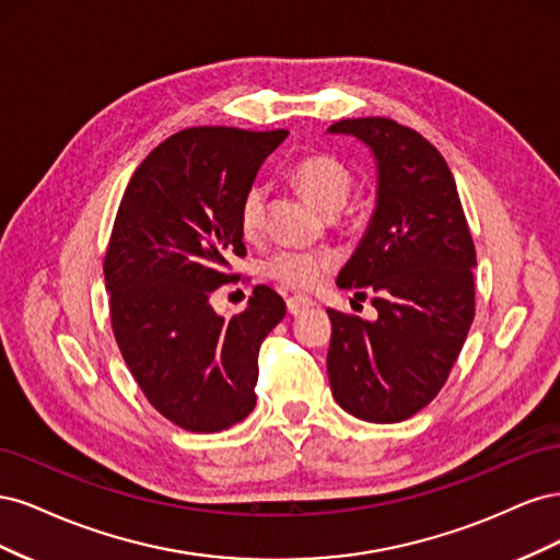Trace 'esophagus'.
I'll list each match as a JSON object with an SVG mask.
<instances>
[{
	"label": "esophagus",
	"instance_id": "34e87169",
	"mask_svg": "<svg viewBox=\"0 0 560 560\" xmlns=\"http://www.w3.org/2000/svg\"><path fill=\"white\" fill-rule=\"evenodd\" d=\"M308 308H313V301L308 296H290V299H287V311H290V315H301V313H306Z\"/></svg>",
	"mask_w": 560,
	"mask_h": 560
}]
</instances>
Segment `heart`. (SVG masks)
<instances>
[{"instance_id":"heart-1","label":"heart","mask_w":560,"mask_h":560,"mask_svg":"<svg viewBox=\"0 0 560 560\" xmlns=\"http://www.w3.org/2000/svg\"><path fill=\"white\" fill-rule=\"evenodd\" d=\"M292 182L315 206L334 214L346 208L352 194V173L331 154H308L292 167ZM266 219V189L252 184L238 206V229L245 238H257ZM331 259L325 254L280 249L264 264V273L292 290H315L329 273Z\"/></svg>"}]
</instances>
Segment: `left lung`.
<instances>
[{"instance_id": "left-lung-1", "label": "left lung", "mask_w": 560, "mask_h": 560, "mask_svg": "<svg viewBox=\"0 0 560 560\" xmlns=\"http://www.w3.org/2000/svg\"><path fill=\"white\" fill-rule=\"evenodd\" d=\"M329 132L362 140L378 165L374 217L336 280L354 296L374 292L378 319L327 308L329 385L354 418L399 422L439 395L463 350L477 252L451 167L420 132L383 116Z\"/></svg>"}]
</instances>
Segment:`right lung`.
Wrapping results in <instances>:
<instances>
[{
	"instance_id": "1",
	"label": "right lung",
	"mask_w": 560,
	"mask_h": 560,
	"mask_svg": "<svg viewBox=\"0 0 560 560\" xmlns=\"http://www.w3.org/2000/svg\"><path fill=\"white\" fill-rule=\"evenodd\" d=\"M287 130L186 128L130 177L105 254L114 338L149 404L189 432L245 420L257 395L259 348L284 301L257 284L241 315L210 296L245 257L238 206Z\"/></svg>"
}]
</instances>
